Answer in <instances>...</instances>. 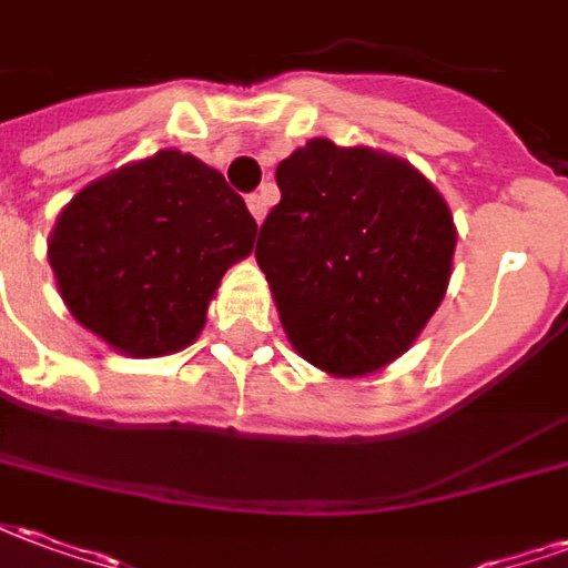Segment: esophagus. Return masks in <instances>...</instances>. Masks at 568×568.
Instances as JSON below:
<instances>
[{"label":"esophagus","mask_w":568,"mask_h":568,"mask_svg":"<svg viewBox=\"0 0 568 568\" xmlns=\"http://www.w3.org/2000/svg\"><path fill=\"white\" fill-rule=\"evenodd\" d=\"M267 206H271V197L261 191V194H252L248 197V210H252V215H255V222H264V215H267Z\"/></svg>","instance_id":"34e87169"}]
</instances>
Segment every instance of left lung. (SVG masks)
<instances>
[{
	"label": "left lung",
	"mask_w": 568,
	"mask_h": 568,
	"mask_svg": "<svg viewBox=\"0 0 568 568\" xmlns=\"http://www.w3.org/2000/svg\"><path fill=\"white\" fill-rule=\"evenodd\" d=\"M276 185L255 258L301 358L362 377L407 353L450 283L456 224L438 187L395 154L332 140L292 151Z\"/></svg>",
	"instance_id": "obj_1"
}]
</instances>
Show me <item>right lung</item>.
Wrapping results in <instances>:
<instances>
[{
    "mask_svg": "<svg viewBox=\"0 0 568 568\" xmlns=\"http://www.w3.org/2000/svg\"><path fill=\"white\" fill-rule=\"evenodd\" d=\"M258 224L219 170L163 149L112 170L69 200L48 240L63 304L133 358L194 344L224 271Z\"/></svg>",
    "mask_w": 568,
    "mask_h": 568,
    "instance_id": "add662e5",
    "label": "right lung"
}]
</instances>
